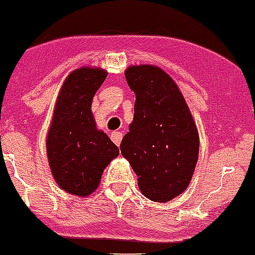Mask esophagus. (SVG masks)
Masks as SVG:
<instances>
[{
	"label": "esophagus",
	"instance_id": "esophagus-1",
	"mask_svg": "<svg viewBox=\"0 0 255 255\" xmlns=\"http://www.w3.org/2000/svg\"><path fill=\"white\" fill-rule=\"evenodd\" d=\"M111 139H112V141H114V143L116 144V145H120L121 139H123V132H121V131L112 132V134H111Z\"/></svg>",
	"mask_w": 255,
	"mask_h": 255
}]
</instances>
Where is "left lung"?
I'll return each instance as SVG.
<instances>
[{"label": "left lung", "instance_id": "8db88e82", "mask_svg": "<svg viewBox=\"0 0 255 255\" xmlns=\"http://www.w3.org/2000/svg\"><path fill=\"white\" fill-rule=\"evenodd\" d=\"M135 93L134 119L121 141L144 197L164 203L188 188L199 155V135L185 98L166 71L153 65L129 66Z\"/></svg>", "mask_w": 255, "mask_h": 255}]
</instances>
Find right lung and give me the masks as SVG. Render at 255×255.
I'll return each mask as SVG.
<instances>
[{"mask_svg":"<svg viewBox=\"0 0 255 255\" xmlns=\"http://www.w3.org/2000/svg\"><path fill=\"white\" fill-rule=\"evenodd\" d=\"M106 76L100 67L74 70L58 93L47 135L52 175L62 190L78 197L98 188L103 170L120 153L107 134L97 129L91 110Z\"/></svg>","mask_w":255,"mask_h":255,"instance_id":"obj_1","label":"right lung"}]
</instances>
